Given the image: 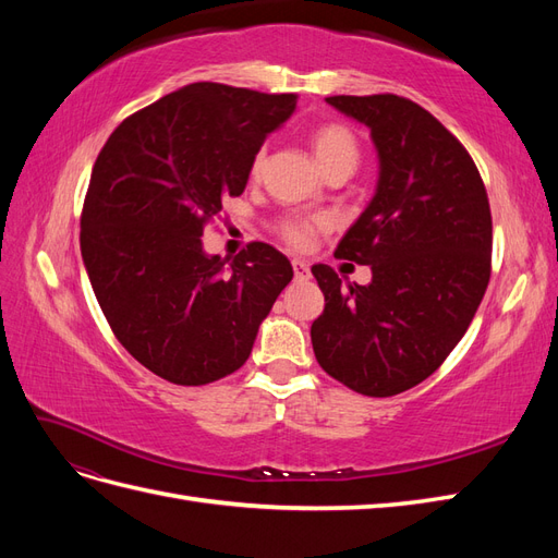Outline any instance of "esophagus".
I'll return each instance as SVG.
<instances>
[{"instance_id": "esophagus-1", "label": "esophagus", "mask_w": 558, "mask_h": 558, "mask_svg": "<svg viewBox=\"0 0 558 558\" xmlns=\"http://www.w3.org/2000/svg\"><path fill=\"white\" fill-rule=\"evenodd\" d=\"M293 272H295V279H300V281L310 279V263L293 258Z\"/></svg>"}]
</instances>
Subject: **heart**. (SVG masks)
Segmentation results:
<instances>
[{
  "mask_svg": "<svg viewBox=\"0 0 558 558\" xmlns=\"http://www.w3.org/2000/svg\"><path fill=\"white\" fill-rule=\"evenodd\" d=\"M312 148L314 156L324 167V172L335 170V167H347V170H356L361 160V146L353 132L340 123H324L312 132ZM265 162V148H258L256 156L251 160L248 172L251 177H258ZM320 230H326L324 218L316 216H283L279 221L281 240L293 248H307L312 240Z\"/></svg>",
  "mask_w": 558,
  "mask_h": 558,
  "instance_id": "1",
  "label": "heart"
}]
</instances>
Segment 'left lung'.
I'll list each match as a JSON object with an SVG mask.
<instances>
[{
    "label": "left lung",
    "instance_id": "left-lung-1",
    "mask_svg": "<svg viewBox=\"0 0 558 558\" xmlns=\"http://www.w3.org/2000/svg\"><path fill=\"white\" fill-rule=\"evenodd\" d=\"M326 102L369 128L379 181L335 248L373 281L344 289L332 267H312L326 295L314 356L351 391L388 398L430 377L465 335L492 277V209L465 146L424 107L391 93Z\"/></svg>",
    "mask_w": 558,
    "mask_h": 558
}]
</instances>
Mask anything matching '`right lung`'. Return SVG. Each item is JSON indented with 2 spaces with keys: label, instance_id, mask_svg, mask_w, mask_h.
I'll list each match as a JSON object with an SVG mask.
<instances>
[{
  "label": "right lung",
  "instance_id": "1",
  "mask_svg": "<svg viewBox=\"0 0 558 558\" xmlns=\"http://www.w3.org/2000/svg\"><path fill=\"white\" fill-rule=\"evenodd\" d=\"M298 95L191 83L128 116L95 160L81 256L113 335L150 373L202 386L240 369L293 279L289 258L251 242L226 267L202 232L238 197Z\"/></svg>",
  "mask_w": 558,
  "mask_h": 558
}]
</instances>
